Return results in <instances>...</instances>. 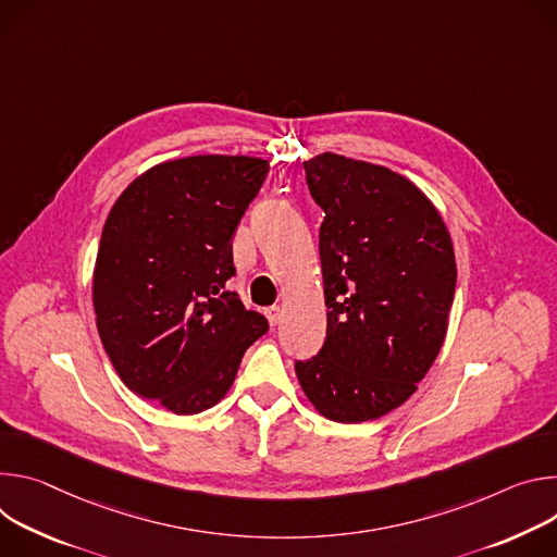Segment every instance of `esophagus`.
Masks as SVG:
<instances>
[{
	"label": "esophagus",
	"instance_id": "1",
	"mask_svg": "<svg viewBox=\"0 0 557 557\" xmlns=\"http://www.w3.org/2000/svg\"><path fill=\"white\" fill-rule=\"evenodd\" d=\"M265 317H268L270 325H278V321H281V317H283L281 305H272V307H268V310H265Z\"/></svg>",
	"mask_w": 557,
	"mask_h": 557
}]
</instances>
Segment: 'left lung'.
<instances>
[{"label":"left lung","instance_id":"left-lung-1","mask_svg":"<svg viewBox=\"0 0 557 557\" xmlns=\"http://www.w3.org/2000/svg\"><path fill=\"white\" fill-rule=\"evenodd\" d=\"M302 168L325 212L327 336L317 356L296 360V376L325 418L374 420L416 392L445 343L451 236L434 203L385 165L323 152Z\"/></svg>","mask_w":557,"mask_h":557}]
</instances>
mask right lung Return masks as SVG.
<instances>
[{"instance_id":"right-lung-1","label":"right lung","mask_w":557,"mask_h":557,"mask_svg":"<svg viewBox=\"0 0 557 557\" xmlns=\"http://www.w3.org/2000/svg\"><path fill=\"white\" fill-rule=\"evenodd\" d=\"M270 172L265 159L199 154L159 163L114 201L92 305L119 379L172 413L214 407L268 321L225 283L232 236Z\"/></svg>"}]
</instances>
